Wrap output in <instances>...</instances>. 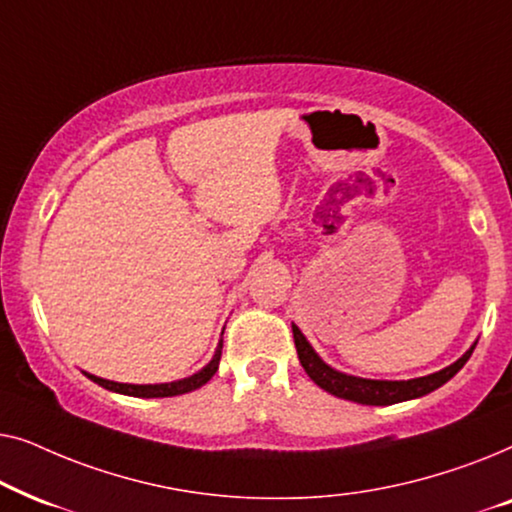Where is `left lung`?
Instances as JSON below:
<instances>
[{
  "instance_id": "obj_1",
  "label": "left lung",
  "mask_w": 512,
  "mask_h": 512,
  "mask_svg": "<svg viewBox=\"0 0 512 512\" xmlns=\"http://www.w3.org/2000/svg\"><path fill=\"white\" fill-rule=\"evenodd\" d=\"M293 342H296L300 366L305 368V373L310 375L314 384H319L321 389L328 391V394L345 398V401H354L361 405H394L403 401H412V398L426 396L438 387H443L447 380H452L454 375L464 368V363L471 359L475 345L468 349V352L447 366L438 373L415 377V380H366V377H354L345 375L340 370L328 366V363L321 361V356L314 352L310 342L300 328L293 324Z\"/></svg>"
}]
</instances>
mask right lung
<instances>
[{
  "instance_id": "right-lung-1",
  "label": "right lung",
  "mask_w": 512,
  "mask_h": 512,
  "mask_svg": "<svg viewBox=\"0 0 512 512\" xmlns=\"http://www.w3.org/2000/svg\"><path fill=\"white\" fill-rule=\"evenodd\" d=\"M221 347H223V340L219 342V347H216L212 361H209L205 368L198 370V373H195V375L184 377V380H177V382H165V384H123V382L104 380V377H97V375H90V373H83V375L90 377V380H93L95 384H100V387L109 389V391H116V394H125V396H137V398L179 396V394H188V391L200 389L202 384H207L209 380H212L216 370H219Z\"/></svg>"
}]
</instances>
